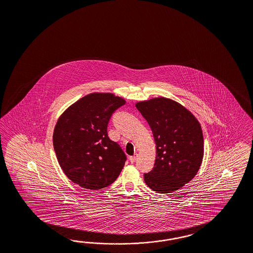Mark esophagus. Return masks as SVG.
<instances>
[{
  "mask_svg": "<svg viewBox=\"0 0 253 253\" xmlns=\"http://www.w3.org/2000/svg\"><path fill=\"white\" fill-rule=\"evenodd\" d=\"M137 159V154H134L133 156H131V157H130V163H134L135 161H136Z\"/></svg>",
  "mask_w": 253,
  "mask_h": 253,
  "instance_id": "34e87169",
  "label": "esophagus"
}]
</instances>
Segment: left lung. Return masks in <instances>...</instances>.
Masks as SVG:
<instances>
[{"label": "left lung", "mask_w": 253, "mask_h": 253, "mask_svg": "<svg viewBox=\"0 0 253 253\" xmlns=\"http://www.w3.org/2000/svg\"><path fill=\"white\" fill-rule=\"evenodd\" d=\"M150 126L157 145L153 169L144 174V182L158 193H170L197 174L204 157L201 124L179 103L156 97L136 103Z\"/></svg>", "instance_id": "left-lung-1"}]
</instances>
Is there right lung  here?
<instances>
[{"label": "right lung", "mask_w": 253, "mask_h": 253, "mask_svg": "<svg viewBox=\"0 0 253 253\" xmlns=\"http://www.w3.org/2000/svg\"><path fill=\"white\" fill-rule=\"evenodd\" d=\"M125 100L111 93H92L66 109L56 123L53 146L64 174L88 190L112 184L126 161L120 144L108 136L113 112Z\"/></svg>", "instance_id": "obj_1"}]
</instances>
